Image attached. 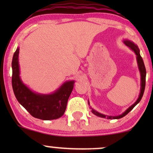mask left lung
I'll use <instances>...</instances> for the list:
<instances>
[{
  "label": "left lung",
  "instance_id": "left-lung-1",
  "mask_svg": "<svg viewBox=\"0 0 153 153\" xmlns=\"http://www.w3.org/2000/svg\"><path fill=\"white\" fill-rule=\"evenodd\" d=\"M124 42L125 45L129 47L130 49L134 51L136 55H137V63H138V67H139V72L140 74H141V92H140L139 98H138L137 101L134 102V104H133L132 105L127 108V109L123 113V114H120V116H106V115L102 114L96 111L95 110H94L93 108H91V111L93 114L96 115L97 116L101 117V118H106L107 119H119L123 118L126 116V115L128 114V113L133 109V108L137 105V104L139 103V102L141 101L142 97H143V93H144V90H145V86H146V68H145V65H144L143 58H141V55H140L139 53V49L138 48L137 45H136L134 43L131 42L130 40H127V39H125V40L123 41ZM88 104H89V102H88Z\"/></svg>",
  "mask_w": 153,
  "mask_h": 153
}]
</instances>
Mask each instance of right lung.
Listing matches in <instances>:
<instances>
[{
	"instance_id": "right-lung-1",
	"label": "right lung",
	"mask_w": 153,
	"mask_h": 153,
	"mask_svg": "<svg viewBox=\"0 0 153 153\" xmlns=\"http://www.w3.org/2000/svg\"><path fill=\"white\" fill-rule=\"evenodd\" d=\"M19 53V48L17 47L12 62V84L16 100L34 118L44 120L60 118L65 111L74 81H66L57 91L49 95L34 93L21 80Z\"/></svg>"
}]
</instances>
